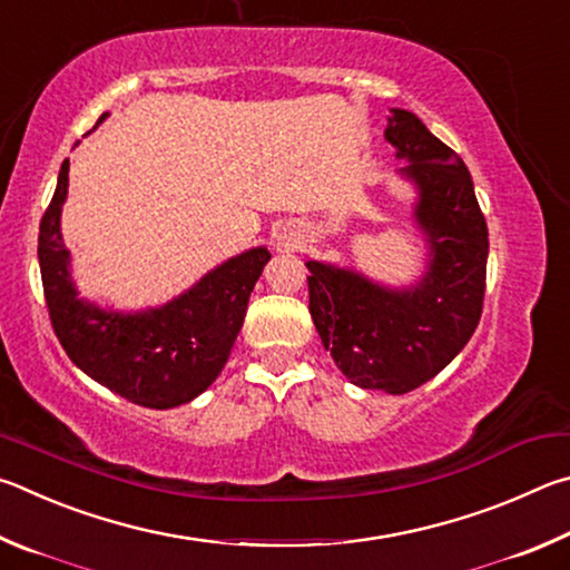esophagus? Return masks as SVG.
Here are the masks:
<instances>
[{"mask_svg": "<svg viewBox=\"0 0 570 570\" xmlns=\"http://www.w3.org/2000/svg\"><path fill=\"white\" fill-rule=\"evenodd\" d=\"M277 243L283 245L285 249H297V247H301V237L293 235V233H287V229H285V233L277 235Z\"/></svg>", "mask_w": 570, "mask_h": 570, "instance_id": "34e87169", "label": "esophagus"}]
</instances>
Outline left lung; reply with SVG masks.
<instances>
[{
	"instance_id": "obj_1",
	"label": "left lung",
	"mask_w": 570,
	"mask_h": 570,
	"mask_svg": "<svg viewBox=\"0 0 570 570\" xmlns=\"http://www.w3.org/2000/svg\"><path fill=\"white\" fill-rule=\"evenodd\" d=\"M385 137L401 173L421 189L417 223L431 267L411 291H385L357 273L307 263L311 315L325 351L347 381L393 395L431 381L463 351L483 313L488 225L471 173L413 112L393 109Z\"/></svg>"
}]
</instances>
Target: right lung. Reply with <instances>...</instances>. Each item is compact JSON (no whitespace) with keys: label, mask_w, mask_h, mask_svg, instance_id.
Segmentation results:
<instances>
[{"label":"right lung","mask_w":570,"mask_h":570,"mask_svg":"<svg viewBox=\"0 0 570 570\" xmlns=\"http://www.w3.org/2000/svg\"><path fill=\"white\" fill-rule=\"evenodd\" d=\"M107 115L99 117L102 122ZM69 159L39 223V269L57 341L79 371L129 403L175 407L213 385L243 327L249 293L269 253L255 247L205 275L193 291L159 311L119 315L82 303L69 279V253L59 235Z\"/></svg>","instance_id":"add662e5"}]
</instances>
